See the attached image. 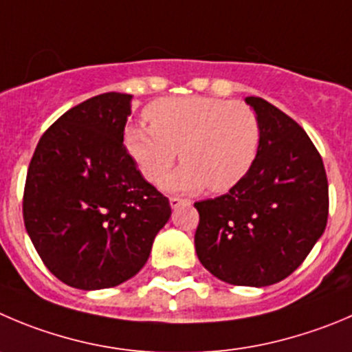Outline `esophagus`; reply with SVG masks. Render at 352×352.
I'll list each match as a JSON object with an SVG mask.
<instances>
[{
	"mask_svg": "<svg viewBox=\"0 0 352 352\" xmlns=\"http://www.w3.org/2000/svg\"><path fill=\"white\" fill-rule=\"evenodd\" d=\"M185 202H188V200L179 199V197H170V199H169V204H170V207H173V209H176V207H179L182 204H185Z\"/></svg>",
	"mask_w": 352,
	"mask_h": 352,
	"instance_id": "esophagus-1",
	"label": "esophagus"
}]
</instances>
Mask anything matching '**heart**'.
<instances>
[{"label": "heart", "mask_w": 352, "mask_h": 352, "mask_svg": "<svg viewBox=\"0 0 352 352\" xmlns=\"http://www.w3.org/2000/svg\"><path fill=\"white\" fill-rule=\"evenodd\" d=\"M145 117L150 128H126L124 145L150 183L166 178L179 152L185 164L164 182L169 192H226L245 178L259 153V116L243 102L162 98L146 107Z\"/></svg>", "instance_id": "1"}]
</instances>
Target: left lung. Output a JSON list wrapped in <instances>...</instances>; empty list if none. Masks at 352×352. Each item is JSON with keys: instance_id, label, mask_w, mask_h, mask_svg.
Instances as JSON below:
<instances>
[{"instance_id": "left-lung-1", "label": "left lung", "mask_w": 352, "mask_h": 352, "mask_svg": "<svg viewBox=\"0 0 352 352\" xmlns=\"http://www.w3.org/2000/svg\"><path fill=\"white\" fill-rule=\"evenodd\" d=\"M245 102L261 120L259 153L228 193L195 202V250L216 278L267 287L294 273L323 235L329 182L320 152L296 120L259 96Z\"/></svg>"}]
</instances>
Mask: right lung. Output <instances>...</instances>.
<instances>
[{"instance_id": "add662e5", "label": "right lung", "mask_w": 352, "mask_h": 352, "mask_svg": "<svg viewBox=\"0 0 352 352\" xmlns=\"http://www.w3.org/2000/svg\"><path fill=\"white\" fill-rule=\"evenodd\" d=\"M131 95L103 93L67 110L29 164L23 223L45 266L81 290L120 285L148 261L170 217L124 146Z\"/></svg>"}]
</instances>
